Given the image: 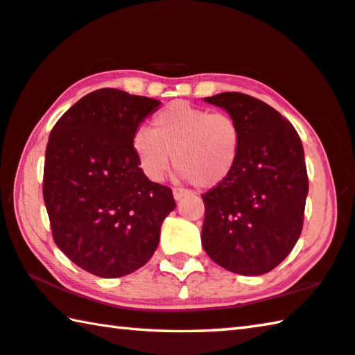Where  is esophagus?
Masks as SVG:
<instances>
[{"label": "esophagus", "instance_id": "34e87169", "mask_svg": "<svg viewBox=\"0 0 355 355\" xmlns=\"http://www.w3.org/2000/svg\"><path fill=\"white\" fill-rule=\"evenodd\" d=\"M184 196H186V191H183V189H173V199H175L177 202L182 200Z\"/></svg>", "mask_w": 355, "mask_h": 355}]
</instances>
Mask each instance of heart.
Here are the masks:
<instances>
[{
  "instance_id": "obj_1",
  "label": "heart",
  "mask_w": 355,
  "mask_h": 355,
  "mask_svg": "<svg viewBox=\"0 0 355 355\" xmlns=\"http://www.w3.org/2000/svg\"><path fill=\"white\" fill-rule=\"evenodd\" d=\"M131 146L141 169L155 182L164 178L175 159L184 178L197 188L211 189L235 171L243 133L230 114L173 101L155 114L150 131H136Z\"/></svg>"
}]
</instances>
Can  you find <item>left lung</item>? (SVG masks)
<instances>
[{"mask_svg": "<svg viewBox=\"0 0 355 355\" xmlns=\"http://www.w3.org/2000/svg\"><path fill=\"white\" fill-rule=\"evenodd\" d=\"M205 101L236 119L243 147L230 178L202 196V245L227 271L266 274L302 232L309 194L302 142L280 112L250 95L222 92Z\"/></svg>", "mask_w": 355, "mask_h": 355, "instance_id": "obj_1", "label": "left lung"}]
</instances>
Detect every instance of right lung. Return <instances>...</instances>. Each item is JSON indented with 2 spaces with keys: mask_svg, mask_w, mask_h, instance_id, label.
Here are the masks:
<instances>
[{
  "mask_svg": "<svg viewBox=\"0 0 355 355\" xmlns=\"http://www.w3.org/2000/svg\"><path fill=\"white\" fill-rule=\"evenodd\" d=\"M159 105L98 89L76 101L50 133L44 200L53 238L76 266L98 277H122L144 266L175 208L172 189L150 182L131 146Z\"/></svg>",
  "mask_w": 355,
  "mask_h": 355,
  "instance_id": "add662e5",
  "label": "right lung"
}]
</instances>
